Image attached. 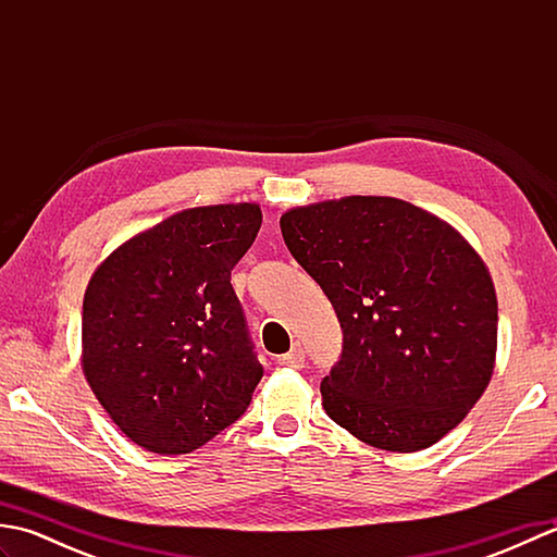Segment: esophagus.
<instances>
[{
    "label": "esophagus",
    "instance_id": "34e87169",
    "mask_svg": "<svg viewBox=\"0 0 557 557\" xmlns=\"http://www.w3.org/2000/svg\"><path fill=\"white\" fill-rule=\"evenodd\" d=\"M282 366H289V369H301L304 366V349L301 347H292L285 357L280 359Z\"/></svg>",
    "mask_w": 557,
    "mask_h": 557
}]
</instances>
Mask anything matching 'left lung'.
Masks as SVG:
<instances>
[{"mask_svg": "<svg viewBox=\"0 0 557 557\" xmlns=\"http://www.w3.org/2000/svg\"><path fill=\"white\" fill-rule=\"evenodd\" d=\"M280 227L342 327L321 383L327 417L389 453L441 441L493 375L498 299L481 256L445 220L387 196L292 208Z\"/></svg>", "mask_w": 557, "mask_h": 557, "instance_id": "left-lung-1", "label": "left lung"}]
</instances>
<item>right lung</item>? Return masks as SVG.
<instances>
[{"instance_id":"obj_1","label":"right lung","mask_w":557,"mask_h":557,"mask_svg":"<svg viewBox=\"0 0 557 557\" xmlns=\"http://www.w3.org/2000/svg\"><path fill=\"white\" fill-rule=\"evenodd\" d=\"M256 203L188 208L124 242L83 297V373L136 445L186 455L251 405L263 377L232 268L260 230Z\"/></svg>"}]
</instances>
